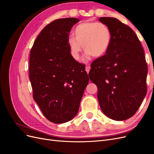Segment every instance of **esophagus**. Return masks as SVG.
Returning a JSON list of instances; mask_svg holds the SVG:
<instances>
[{
	"instance_id": "34e87169",
	"label": "esophagus",
	"mask_w": 154,
	"mask_h": 154,
	"mask_svg": "<svg viewBox=\"0 0 154 154\" xmlns=\"http://www.w3.org/2000/svg\"><path fill=\"white\" fill-rule=\"evenodd\" d=\"M90 69H91L90 66H86V67H85V71H86V72H87V73L89 72V71H90Z\"/></svg>"
}]
</instances>
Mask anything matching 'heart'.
Listing matches in <instances>:
<instances>
[{
  "mask_svg": "<svg viewBox=\"0 0 154 154\" xmlns=\"http://www.w3.org/2000/svg\"><path fill=\"white\" fill-rule=\"evenodd\" d=\"M74 37L69 38L68 44L72 57L80 58L83 50L93 57L103 56L110 48L112 32L109 27L103 22H85L78 25L74 30Z\"/></svg>",
  "mask_w": 154,
  "mask_h": 154,
  "instance_id": "1",
  "label": "heart"
}]
</instances>
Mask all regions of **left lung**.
<instances>
[{
	"label": "left lung",
	"mask_w": 154,
	"mask_h": 154,
	"mask_svg": "<svg viewBox=\"0 0 154 154\" xmlns=\"http://www.w3.org/2000/svg\"><path fill=\"white\" fill-rule=\"evenodd\" d=\"M99 20L109 27L112 41L106 54L91 63L88 76L97 87L103 112L112 119L126 120L136 114L147 92L144 50L128 26L113 17Z\"/></svg>",
	"instance_id": "left-lung-1"
}]
</instances>
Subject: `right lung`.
<instances>
[{"instance_id": "add662e5", "label": "right lung", "mask_w": 154, "mask_h": 154, "mask_svg": "<svg viewBox=\"0 0 154 154\" xmlns=\"http://www.w3.org/2000/svg\"><path fill=\"white\" fill-rule=\"evenodd\" d=\"M76 18L54 20L35 40L29 58L32 97L50 122L63 123L74 118L89 79L85 66L76 61L68 44Z\"/></svg>"}]
</instances>
